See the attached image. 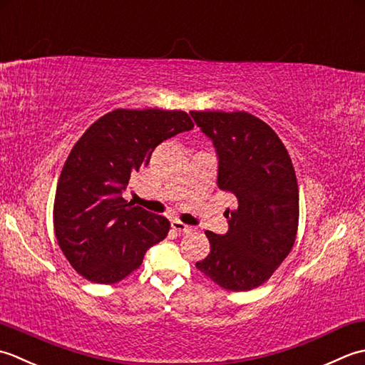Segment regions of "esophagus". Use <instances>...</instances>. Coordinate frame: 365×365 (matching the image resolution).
<instances>
[{
    "instance_id": "obj_1",
    "label": "esophagus",
    "mask_w": 365,
    "mask_h": 365,
    "mask_svg": "<svg viewBox=\"0 0 365 365\" xmlns=\"http://www.w3.org/2000/svg\"><path fill=\"white\" fill-rule=\"evenodd\" d=\"M172 228L175 230V232H178V233H189V232H192V227L182 224V222H180V220H172Z\"/></svg>"
}]
</instances>
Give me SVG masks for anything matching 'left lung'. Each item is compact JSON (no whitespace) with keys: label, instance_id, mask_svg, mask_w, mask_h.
<instances>
[{"label":"left lung","instance_id":"8db88e82","mask_svg":"<svg viewBox=\"0 0 365 365\" xmlns=\"http://www.w3.org/2000/svg\"><path fill=\"white\" fill-rule=\"evenodd\" d=\"M212 141L219 189L233 193L228 232H206L211 252L195 266L232 292L257 288L292 250L299 219V193L292 159L277 133L245 111H190Z\"/></svg>","mask_w":365,"mask_h":365}]
</instances>
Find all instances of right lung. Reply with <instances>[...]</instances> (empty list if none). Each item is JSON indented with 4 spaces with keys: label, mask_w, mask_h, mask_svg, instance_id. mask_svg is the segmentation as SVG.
<instances>
[{
    "label": "right lung",
    "mask_w": 365,
    "mask_h": 365,
    "mask_svg": "<svg viewBox=\"0 0 365 365\" xmlns=\"http://www.w3.org/2000/svg\"><path fill=\"white\" fill-rule=\"evenodd\" d=\"M193 129L181 110L118 108L99 118L72 148L59 176L53 224L73 269L96 284H116L165 240L170 222L123 192L163 140Z\"/></svg>",
    "instance_id": "add662e5"
}]
</instances>
